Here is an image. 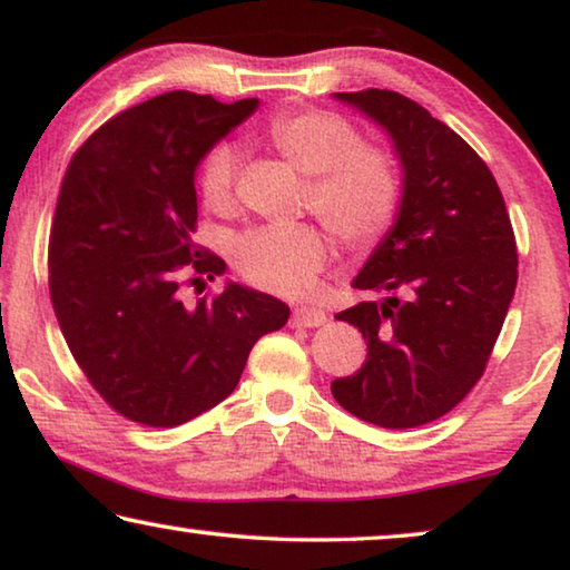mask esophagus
<instances>
[{
  "label": "esophagus",
  "mask_w": 570,
  "mask_h": 570,
  "mask_svg": "<svg viewBox=\"0 0 570 570\" xmlns=\"http://www.w3.org/2000/svg\"><path fill=\"white\" fill-rule=\"evenodd\" d=\"M326 313L318 311V308H295L293 311V326H301V328H318V326H326Z\"/></svg>",
  "instance_id": "34e87169"
}]
</instances>
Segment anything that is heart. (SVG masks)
I'll return each instance as SVG.
<instances>
[{
  "instance_id": "b5f03b06",
  "label": "heart",
  "mask_w": 570,
  "mask_h": 570,
  "mask_svg": "<svg viewBox=\"0 0 570 570\" xmlns=\"http://www.w3.org/2000/svg\"><path fill=\"white\" fill-rule=\"evenodd\" d=\"M265 137L275 150L311 175L303 204L341 244L372 247L395 222L402 183L384 147L356 139L336 114L315 109L279 111ZM200 196L208 212L229 214L236 204V153L218 145L200 165ZM234 267L259 291L303 297L318 285L328 262V242L313 224L265 226L236 239Z\"/></svg>"
}]
</instances>
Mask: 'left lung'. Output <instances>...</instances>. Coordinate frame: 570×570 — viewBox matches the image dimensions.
<instances>
[{"label":"left lung","mask_w":570,"mask_h":570,"mask_svg":"<svg viewBox=\"0 0 570 570\" xmlns=\"http://www.w3.org/2000/svg\"><path fill=\"white\" fill-rule=\"evenodd\" d=\"M336 99L387 129L405 188L395 226L354 279L376 301L336 315L362 331L366 362L331 392L366 423L417 428L484 374L518 285V244L492 170L451 127L397 91Z\"/></svg>","instance_id":"obj_1"}]
</instances>
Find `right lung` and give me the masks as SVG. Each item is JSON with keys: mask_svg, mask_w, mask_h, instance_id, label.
<instances>
[{"mask_svg": "<svg viewBox=\"0 0 570 570\" xmlns=\"http://www.w3.org/2000/svg\"><path fill=\"white\" fill-rule=\"evenodd\" d=\"M257 109L168 91L111 117L78 147L60 183L48 285L76 364L104 402L147 428L188 423L239 384L257 341L291 308L229 283L183 305V287L224 273L194 239V175Z\"/></svg>", "mask_w": 570, "mask_h": 570, "instance_id": "1", "label": "right lung"}]
</instances>
